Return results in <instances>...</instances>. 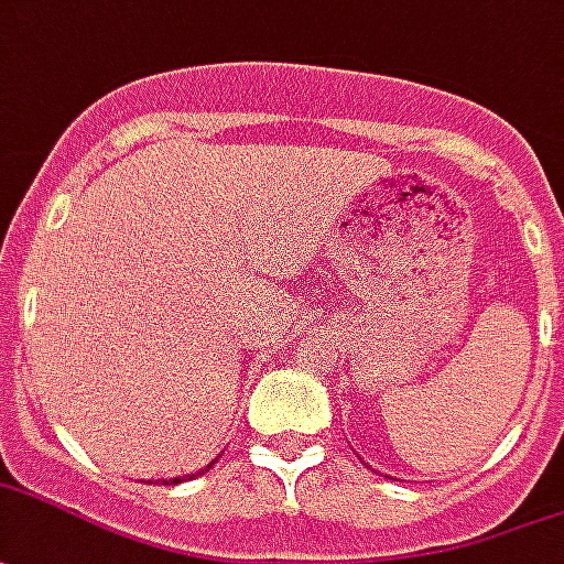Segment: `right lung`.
Instances as JSON below:
<instances>
[{
  "mask_svg": "<svg viewBox=\"0 0 564 564\" xmlns=\"http://www.w3.org/2000/svg\"><path fill=\"white\" fill-rule=\"evenodd\" d=\"M187 478H194V475H187ZM178 481H182V478H173V481H170V484H178Z\"/></svg>",
  "mask_w": 564,
  "mask_h": 564,
  "instance_id": "right-lung-1",
  "label": "right lung"
}]
</instances>
